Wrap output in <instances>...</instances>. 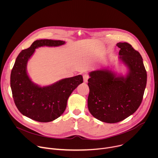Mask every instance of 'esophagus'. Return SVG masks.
<instances>
[{"mask_svg": "<svg viewBox=\"0 0 158 158\" xmlns=\"http://www.w3.org/2000/svg\"><path fill=\"white\" fill-rule=\"evenodd\" d=\"M89 78V75L88 74H84V76H83V79H84V82H87V80H88V79Z\"/></svg>", "mask_w": 158, "mask_h": 158, "instance_id": "34e87169", "label": "esophagus"}]
</instances>
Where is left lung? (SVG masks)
Segmentation results:
<instances>
[{
  "instance_id": "left-lung-1",
  "label": "left lung",
  "mask_w": 158,
  "mask_h": 158,
  "mask_svg": "<svg viewBox=\"0 0 158 158\" xmlns=\"http://www.w3.org/2000/svg\"><path fill=\"white\" fill-rule=\"evenodd\" d=\"M119 59L127 67L126 76L102 69L89 73L88 109L97 119L120 122L136 111L146 86L147 73L139 52L127 42H119Z\"/></svg>"
}]
</instances>
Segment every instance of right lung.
Instances as JSON below:
<instances>
[{"label":"right lung","mask_w":158,"mask_h":158,"mask_svg":"<svg viewBox=\"0 0 158 158\" xmlns=\"http://www.w3.org/2000/svg\"><path fill=\"white\" fill-rule=\"evenodd\" d=\"M65 43L63 40H37L30 48L22 51L16 58L10 74V87L15 104L24 116L41 123L56 119L64 112L73 91L83 82L82 76L78 75L40 87L34 84L27 74V62L35 49L42 46L57 47Z\"/></svg>","instance_id":"right-lung-1"}]
</instances>
